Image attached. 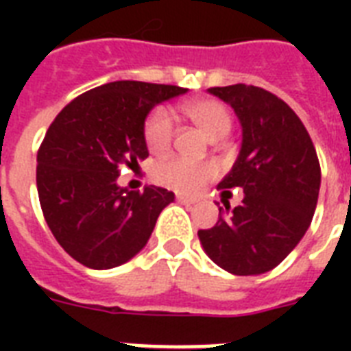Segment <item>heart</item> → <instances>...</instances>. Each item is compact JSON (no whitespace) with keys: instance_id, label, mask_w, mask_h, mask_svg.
<instances>
[{"instance_id":"1","label":"heart","mask_w":351,"mask_h":351,"mask_svg":"<svg viewBox=\"0 0 351 351\" xmlns=\"http://www.w3.org/2000/svg\"><path fill=\"white\" fill-rule=\"evenodd\" d=\"M206 186H208V175L197 167H187L182 191L187 193V195H200V193H204Z\"/></svg>"}]
</instances>
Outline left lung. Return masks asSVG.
<instances>
[{
  "mask_svg": "<svg viewBox=\"0 0 351 351\" xmlns=\"http://www.w3.org/2000/svg\"><path fill=\"white\" fill-rule=\"evenodd\" d=\"M182 95L176 85L112 82L74 98L38 151L36 184L58 244L90 269L121 266L143 250L158 215L175 200L164 187L121 182L147 158L149 111Z\"/></svg>",
  "mask_w": 351,
  "mask_h": 351,
  "instance_id": "1",
  "label": "left lung"
}]
</instances>
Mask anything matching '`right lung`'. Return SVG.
<instances>
[{"label": "right lung", "instance_id": "obj_1", "mask_svg": "<svg viewBox=\"0 0 351 351\" xmlns=\"http://www.w3.org/2000/svg\"><path fill=\"white\" fill-rule=\"evenodd\" d=\"M209 93L230 104L242 125L239 158L219 189L242 191L237 200H222L217 224L198 231V239L226 271L261 275L278 266L310 228L321 165L306 127L280 98L242 84Z\"/></svg>", "mask_w": 351, "mask_h": 351}]
</instances>
